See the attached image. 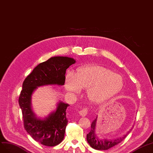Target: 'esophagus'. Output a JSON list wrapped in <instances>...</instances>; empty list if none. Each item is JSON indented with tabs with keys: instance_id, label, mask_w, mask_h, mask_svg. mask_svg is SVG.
I'll return each mask as SVG.
<instances>
[{
	"instance_id": "34e87169",
	"label": "esophagus",
	"mask_w": 153,
	"mask_h": 153,
	"mask_svg": "<svg viewBox=\"0 0 153 153\" xmlns=\"http://www.w3.org/2000/svg\"><path fill=\"white\" fill-rule=\"evenodd\" d=\"M79 113L80 114V115H81L82 117H85L86 116L87 113H88V109L85 108H82L81 110H80L79 111Z\"/></svg>"
}]
</instances>
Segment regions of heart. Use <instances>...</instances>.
<instances>
[{"label":"heart","mask_w":153,"mask_h":153,"mask_svg":"<svg viewBox=\"0 0 153 153\" xmlns=\"http://www.w3.org/2000/svg\"><path fill=\"white\" fill-rule=\"evenodd\" d=\"M65 86L68 92L78 94L81 89H87L90 101L101 102L117 94L123 86V79L119 74L97 65L79 68L75 75L68 72Z\"/></svg>","instance_id":"obj_1"}]
</instances>
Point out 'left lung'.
Returning <instances> with one entry per match:
<instances>
[{"label": "left lung", "instance_id": "left-lung-1", "mask_svg": "<svg viewBox=\"0 0 153 153\" xmlns=\"http://www.w3.org/2000/svg\"><path fill=\"white\" fill-rule=\"evenodd\" d=\"M97 119L94 120L92 123L91 124V131L88 134L86 135L87 142L90 146L96 150H108L110 148L117 145L118 143H120L126 137L127 134L130 133L132 129H131L127 134L124 135L123 137L119 138H116L114 140H107V139H100L97 134H95V127L96 123H97Z\"/></svg>", "mask_w": 153, "mask_h": 153}]
</instances>
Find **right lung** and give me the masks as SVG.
<instances>
[{
	"label": "right lung",
	"instance_id": "add662e5",
	"mask_svg": "<svg viewBox=\"0 0 153 153\" xmlns=\"http://www.w3.org/2000/svg\"><path fill=\"white\" fill-rule=\"evenodd\" d=\"M76 63L67 56H54L41 63L25 78L19 103L22 113L24 128L34 140L46 146H55L62 142L68 123L66 110L69 105L59 102L56 110L45 118L38 117L33 110L31 97L38 87L63 86L66 70Z\"/></svg>",
	"mask_w": 153,
	"mask_h": 153
}]
</instances>
